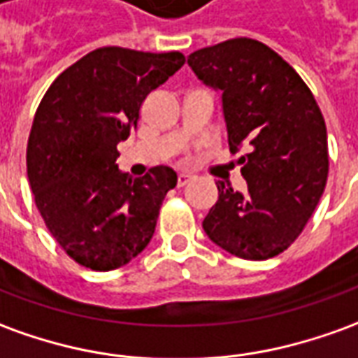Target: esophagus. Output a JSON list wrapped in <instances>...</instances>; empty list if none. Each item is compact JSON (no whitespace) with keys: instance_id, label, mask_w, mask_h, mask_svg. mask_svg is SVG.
I'll return each instance as SVG.
<instances>
[{"instance_id":"34e87169","label":"esophagus","mask_w":358,"mask_h":358,"mask_svg":"<svg viewBox=\"0 0 358 358\" xmlns=\"http://www.w3.org/2000/svg\"><path fill=\"white\" fill-rule=\"evenodd\" d=\"M192 180H194V176H189V174H178V186H186Z\"/></svg>"}]
</instances>
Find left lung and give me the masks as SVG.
<instances>
[{"mask_svg":"<svg viewBox=\"0 0 358 358\" xmlns=\"http://www.w3.org/2000/svg\"><path fill=\"white\" fill-rule=\"evenodd\" d=\"M221 92L231 153L248 189L217 184L205 234L242 259H269L291 246L314 213L327 180V131L314 94L283 57L252 38H232L187 56Z\"/></svg>","mask_w":358,"mask_h":358,"instance_id":"1","label":"left lung"}]
</instances>
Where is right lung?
I'll return each mask as SVG.
<instances>
[{"mask_svg": "<svg viewBox=\"0 0 358 358\" xmlns=\"http://www.w3.org/2000/svg\"><path fill=\"white\" fill-rule=\"evenodd\" d=\"M184 66L180 52L92 50L57 77L34 114L27 174L42 219L75 262L110 271L153 238L169 166L141 178L120 171L118 143L137 126L147 94Z\"/></svg>", "mask_w": 358, "mask_h": 358, "instance_id": "obj_1", "label": "right lung"}]
</instances>
